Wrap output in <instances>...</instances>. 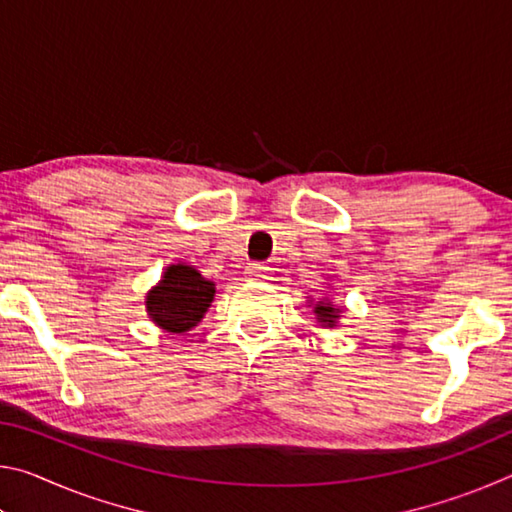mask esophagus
<instances>
[{
	"mask_svg": "<svg viewBox=\"0 0 512 512\" xmlns=\"http://www.w3.org/2000/svg\"><path fill=\"white\" fill-rule=\"evenodd\" d=\"M268 275H271V268L264 266V264H250V266H246V277H248V280H268Z\"/></svg>",
	"mask_w": 512,
	"mask_h": 512,
	"instance_id": "1",
	"label": "esophagus"
}]
</instances>
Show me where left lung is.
<instances>
[{"instance_id": "1", "label": "left lung", "mask_w": 512, "mask_h": 512, "mask_svg": "<svg viewBox=\"0 0 512 512\" xmlns=\"http://www.w3.org/2000/svg\"><path fill=\"white\" fill-rule=\"evenodd\" d=\"M314 314L318 318V323L323 327H334L336 320L341 318V309L334 307L329 300H318L314 307Z\"/></svg>"}]
</instances>
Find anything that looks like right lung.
Returning <instances> with one entry per match:
<instances>
[{"mask_svg":"<svg viewBox=\"0 0 512 512\" xmlns=\"http://www.w3.org/2000/svg\"><path fill=\"white\" fill-rule=\"evenodd\" d=\"M214 300V282L187 264H171L146 296V311L164 332L185 334L201 323Z\"/></svg>","mask_w":512,"mask_h":512,"instance_id":"right-lung-1","label":"right lung"}]
</instances>
